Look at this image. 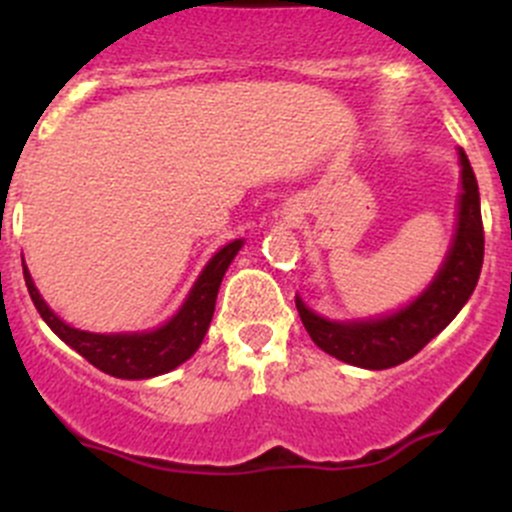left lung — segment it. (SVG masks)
Listing matches in <instances>:
<instances>
[{
  "label": "left lung",
  "instance_id": "1",
  "mask_svg": "<svg viewBox=\"0 0 512 512\" xmlns=\"http://www.w3.org/2000/svg\"><path fill=\"white\" fill-rule=\"evenodd\" d=\"M460 167H463V192H460L458 232L443 267L418 300L380 320L332 322L315 315L300 297H295L302 325L320 350L347 365L385 370L418 355L463 310L478 285L485 235L478 180L463 150H460Z\"/></svg>",
  "mask_w": 512,
  "mask_h": 512
}]
</instances>
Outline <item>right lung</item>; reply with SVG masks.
<instances>
[{"label":"right lung","instance_id":"obj_1","mask_svg":"<svg viewBox=\"0 0 512 512\" xmlns=\"http://www.w3.org/2000/svg\"><path fill=\"white\" fill-rule=\"evenodd\" d=\"M242 240L230 242L222 247L202 275L197 277L195 287L187 295L185 305L180 307L175 317L167 325L157 327L152 332H130V335H97V332H84L77 327H69L67 322L59 320L42 295L34 287L32 275H29L27 265H24V282H27L29 297H32L34 307L54 330V335L62 337L72 350L94 367L112 377H122V380H147V377L165 375V372L175 370L185 360H190L202 345L210 327L212 315H215V300L220 292V282L225 277L227 267L235 260L240 252Z\"/></svg>","mask_w":512,"mask_h":512}]
</instances>
